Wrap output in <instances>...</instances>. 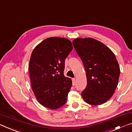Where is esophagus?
Returning a JSON list of instances; mask_svg holds the SVG:
<instances>
[{"mask_svg": "<svg viewBox=\"0 0 132 132\" xmlns=\"http://www.w3.org/2000/svg\"><path fill=\"white\" fill-rule=\"evenodd\" d=\"M72 80V84L74 85L75 84V82H76V79H75V78H73Z\"/></svg>", "mask_w": 132, "mask_h": 132, "instance_id": "obj_1", "label": "esophagus"}]
</instances>
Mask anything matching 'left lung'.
Masks as SVG:
<instances>
[{
    "instance_id": "left-lung-1",
    "label": "left lung",
    "mask_w": 132,
    "mask_h": 132,
    "mask_svg": "<svg viewBox=\"0 0 132 132\" xmlns=\"http://www.w3.org/2000/svg\"><path fill=\"white\" fill-rule=\"evenodd\" d=\"M85 68L87 85L81 95L86 103L99 105L111 98L117 87L120 68L108 47L91 38H77L72 42Z\"/></svg>"
}]
</instances>
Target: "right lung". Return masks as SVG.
Returning <instances> with one entry per match:
<instances>
[{"label": "right lung", "instance_id": "add662e5", "mask_svg": "<svg viewBox=\"0 0 132 132\" xmlns=\"http://www.w3.org/2000/svg\"><path fill=\"white\" fill-rule=\"evenodd\" d=\"M65 38H47L34 49L29 70L31 88L40 104L55 109L65 104L72 86L71 78L64 75L65 60L72 50Z\"/></svg>", "mask_w": 132, "mask_h": 132}]
</instances>
